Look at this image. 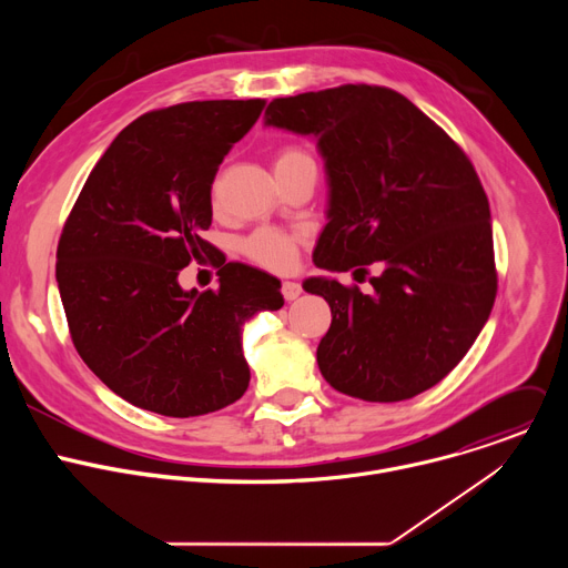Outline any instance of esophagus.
<instances>
[{"label":"esophagus","instance_id":"34e87169","mask_svg":"<svg viewBox=\"0 0 568 568\" xmlns=\"http://www.w3.org/2000/svg\"><path fill=\"white\" fill-rule=\"evenodd\" d=\"M281 292H283V296H285V301H294V298H298L301 296V285L298 283H294V281H285L283 283V287H281Z\"/></svg>","mask_w":568,"mask_h":568}]
</instances>
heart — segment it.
Listing matches in <instances>:
<instances>
[{
	"instance_id": "1",
	"label": "heart",
	"mask_w": 568,
	"mask_h": 568,
	"mask_svg": "<svg viewBox=\"0 0 568 568\" xmlns=\"http://www.w3.org/2000/svg\"><path fill=\"white\" fill-rule=\"evenodd\" d=\"M301 159H310V156L298 148H285L276 156V166L292 164V161H301ZM242 250H245V254L263 267L287 270L296 256V237L278 229H261L245 240Z\"/></svg>"
}]
</instances>
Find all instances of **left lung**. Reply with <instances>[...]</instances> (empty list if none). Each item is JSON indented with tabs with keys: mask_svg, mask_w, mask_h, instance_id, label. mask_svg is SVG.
I'll return each mask as SVG.
<instances>
[{
	"mask_svg": "<svg viewBox=\"0 0 568 568\" xmlns=\"http://www.w3.org/2000/svg\"><path fill=\"white\" fill-rule=\"evenodd\" d=\"M265 128L316 141L328 209L312 261L333 274L379 265L373 292L310 276L333 323L316 348L326 382L366 402L409 399L471 348L497 296L493 217L465 152L409 99L344 85L276 99Z\"/></svg>",
	"mask_w": 568,
	"mask_h": 568,
	"instance_id": "obj_1",
	"label": "left lung"
}]
</instances>
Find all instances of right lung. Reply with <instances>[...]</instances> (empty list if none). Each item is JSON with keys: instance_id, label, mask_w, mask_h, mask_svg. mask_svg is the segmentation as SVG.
<instances>
[{"instance_id": "add662e5", "label": "right lung", "mask_w": 568, "mask_h": 568, "mask_svg": "<svg viewBox=\"0 0 568 568\" xmlns=\"http://www.w3.org/2000/svg\"><path fill=\"white\" fill-rule=\"evenodd\" d=\"M265 101H195L150 112L105 150L58 242L55 281L73 346L90 371L139 409L193 418L250 386L242 331L283 307L281 281L240 263L220 287L180 285L211 245V184Z\"/></svg>"}]
</instances>
